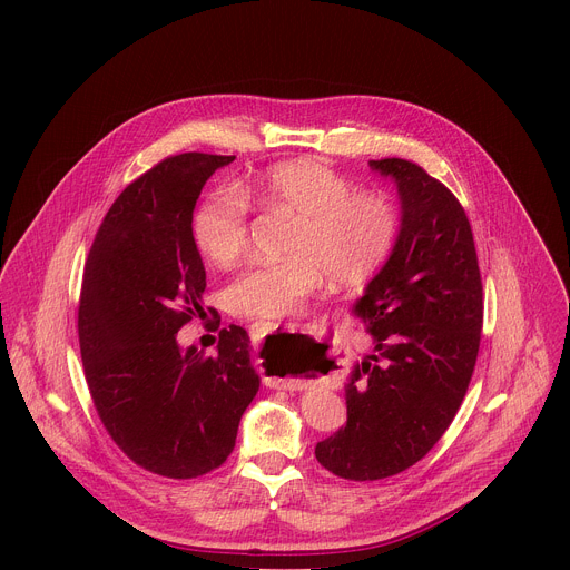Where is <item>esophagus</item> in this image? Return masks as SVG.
<instances>
[{"label": "esophagus", "instance_id": "34e87169", "mask_svg": "<svg viewBox=\"0 0 570 570\" xmlns=\"http://www.w3.org/2000/svg\"><path fill=\"white\" fill-rule=\"evenodd\" d=\"M264 324H266V327H271V330H277L282 322H264ZM295 327H297V324H295ZM279 387H282V390H288V392H293V390H302V385H299L297 381H295V383H293V381H288V383H282Z\"/></svg>", "mask_w": 570, "mask_h": 570}]
</instances>
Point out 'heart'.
Masks as SVG:
<instances>
[{
	"mask_svg": "<svg viewBox=\"0 0 570 570\" xmlns=\"http://www.w3.org/2000/svg\"><path fill=\"white\" fill-rule=\"evenodd\" d=\"M352 183L315 159L268 167L238 191L218 189L194 216L198 250L216 266H232L248 243V200L293 218L286 250L277 262L243 271L225 291L232 313L277 317L295 311L330 277L336 286L370 279L390 257L396 207L376 191H352Z\"/></svg>",
	"mask_w": 570,
	"mask_h": 570,
	"instance_id": "1",
	"label": "heart"
}]
</instances>
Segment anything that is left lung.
<instances>
[{"mask_svg":"<svg viewBox=\"0 0 570 570\" xmlns=\"http://www.w3.org/2000/svg\"><path fill=\"white\" fill-rule=\"evenodd\" d=\"M396 183L401 229L354 313L374 352L345 387L347 424L317 442V462L345 480H381L420 462L466 394L482 332V279L460 200L411 159H370Z\"/></svg>","mask_w":570,"mask_h":570,"instance_id":"1","label":"left lung"}]
</instances>
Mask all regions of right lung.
Segmentation results:
<instances>
[{"instance_id": "right-lung-1", "label": "right lung", "mask_w": 570, "mask_h": 570, "mask_svg": "<svg viewBox=\"0 0 570 570\" xmlns=\"http://www.w3.org/2000/svg\"><path fill=\"white\" fill-rule=\"evenodd\" d=\"M232 159L180 153L130 183L97 232L80 288L78 343L97 415L137 466L174 480L227 460L259 390L246 330H220L214 356L176 341L203 315L207 286L194 207Z\"/></svg>"}]
</instances>
